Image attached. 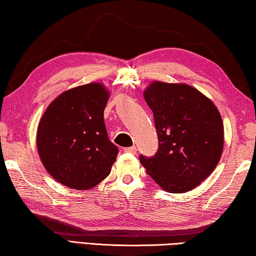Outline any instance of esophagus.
<instances>
[{
	"label": "esophagus",
	"instance_id": "34e87169",
	"mask_svg": "<svg viewBox=\"0 0 256 256\" xmlns=\"http://www.w3.org/2000/svg\"><path fill=\"white\" fill-rule=\"evenodd\" d=\"M126 153H132V154H136V146H132V147H127V148L124 150Z\"/></svg>",
	"mask_w": 256,
	"mask_h": 256
}]
</instances>
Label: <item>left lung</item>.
Wrapping results in <instances>:
<instances>
[{"label":"left lung","instance_id":"left-lung-1","mask_svg":"<svg viewBox=\"0 0 256 256\" xmlns=\"http://www.w3.org/2000/svg\"><path fill=\"white\" fill-rule=\"evenodd\" d=\"M153 111L158 150L140 156L150 176L170 194L198 186L216 168L224 148V124L214 102L184 83L155 80L144 91Z\"/></svg>","mask_w":256,"mask_h":256}]
</instances>
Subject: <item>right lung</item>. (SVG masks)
I'll return each mask as SVG.
<instances>
[{"mask_svg":"<svg viewBox=\"0 0 256 256\" xmlns=\"http://www.w3.org/2000/svg\"><path fill=\"white\" fill-rule=\"evenodd\" d=\"M110 92L88 83L60 94L39 121L37 148L44 168L57 182L88 190L109 176L118 147L108 138L103 111Z\"/></svg>","mask_w":256,"mask_h":256,"instance_id":"1","label":"right lung"}]
</instances>
